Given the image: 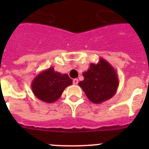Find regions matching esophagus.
Wrapping results in <instances>:
<instances>
[{
  "mask_svg": "<svg viewBox=\"0 0 149 149\" xmlns=\"http://www.w3.org/2000/svg\"><path fill=\"white\" fill-rule=\"evenodd\" d=\"M77 84H78V80H77V78L74 79V80H73V84H74V85H77Z\"/></svg>",
  "mask_w": 149,
  "mask_h": 149,
  "instance_id": "obj_1",
  "label": "esophagus"
}]
</instances>
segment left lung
I'll return each mask as SVG.
<instances>
[{
	"label": "left lung",
	"mask_w": 149,
	"mask_h": 149,
	"mask_svg": "<svg viewBox=\"0 0 149 149\" xmlns=\"http://www.w3.org/2000/svg\"><path fill=\"white\" fill-rule=\"evenodd\" d=\"M83 76L84 80L80 81L78 85L93 103H102L116 93L119 77L113 67L104 59L100 58L97 64L91 63Z\"/></svg>",
	"instance_id": "left-lung-1"
}]
</instances>
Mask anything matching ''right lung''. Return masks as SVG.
Returning a JSON list of instances; mask_svg holds the SVG:
<instances>
[{
	"instance_id": "right-lung-1",
	"label": "right lung",
	"mask_w": 149,
	"mask_h": 149,
	"mask_svg": "<svg viewBox=\"0 0 149 149\" xmlns=\"http://www.w3.org/2000/svg\"><path fill=\"white\" fill-rule=\"evenodd\" d=\"M72 84L67 74L55 72L53 67L41 72L31 84L34 95L46 103H53L60 98L63 91Z\"/></svg>"
}]
</instances>
